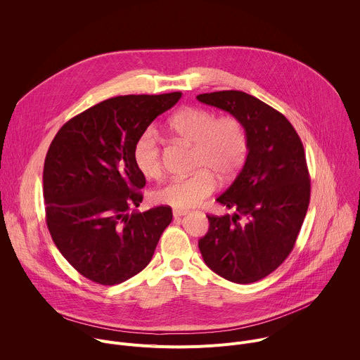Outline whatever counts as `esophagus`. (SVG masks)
I'll list each match as a JSON object with an SVG mask.
<instances>
[{"label": "esophagus", "instance_id": "1", "mask_svg": "<svg viewBox=\"0 0 360 360\" xmlns=\"http://www.w3.org/2000/svg\"><path fill=\"white\" fill-rule=\"evenodd\" d=\"M188 214H189V211H186V210H174V218H179V217H184Z\"/></svg>", "mask_w": 360, "mask_h": 360}]
</instances>
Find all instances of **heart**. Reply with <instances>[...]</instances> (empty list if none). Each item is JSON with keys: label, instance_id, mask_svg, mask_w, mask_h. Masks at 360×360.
I'll list each match as a JSON object with an SVG mask.
<instances>
[{"label": "heart", "instance_id": "heart-1", "mask_svg": "<svg viewBox=\"0 0 360 360\" xmlns=\"http://www.w3.org/2000/svg\"><path fill=\"white\" fill-rule=\"evenodd\" d=\"M215 117L211 110L186 107L169 118V132L193 148L192 168L196 172L161 186L153 193L158 203L178 210L193 208L214 193L218 185L215 176L228 182L243 167L248 155L243 125L232 115ZM132 153L141 174L153 179L161 176V143L155 131L145 129L136 138Z\"/></svg>", "mask_w": 360, "mask_h": 360}]
</instances>
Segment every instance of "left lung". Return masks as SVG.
<instances>
[{
  "mask_svg": "<svg viewBox=\"0 0 360 360\" xmlns=\"http://www.w3.org/2000/svg\"><path fill=\"white\" fill-rule=\"evenodd\" d=\"M238 118L248 157L232 185L217 199L233 215H208L210 231L198 246L205 264L235 283L272 274L292 252L311 199L302 141L292 124L261 99L242 91L196 96Z\"/></svg>",
  "mask_w": 360,
  "mask_h": 360,
  "instance_id": "obj_1",
  "label": "left lung"
}]
</instances>
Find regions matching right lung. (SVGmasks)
I'll use <instances>...</instances> for the list:
<instances>
[{
    "instance_id": "obj_1",
    "label": "right lung",
    "mask_w": 360,
    "mask_h": 360,
    "mask_svg": "<svg viewBox=\"0 0 360 360\" xmlns=\"http://www.w3.org/2000/svg\"><path fill=\"white\" fill-rule=\"evenodd\" d=\"M181 92L121 95L71 118L44 164L46 226L64 258L99 285H118L152 259L172 221L171 207L132 212L146 184L134 161L136 138Z\"/></svg>"
}]
</instances>
